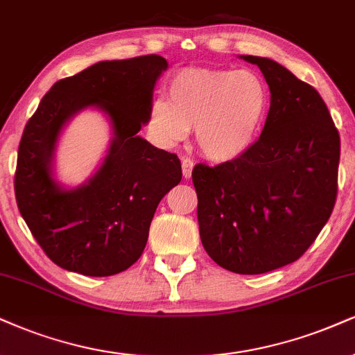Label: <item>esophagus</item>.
Masks as SVG:
<instances>
[{
    "label": "esophagus",
    "instance_id": "34e87169",
    "mask_svg": "<svg viewBox=\"0 0 355 355\" xmlns=\"http://www.w3.org/2000/svg\"><path fill=\"white\" fill-rule=\"evenodd\" d=\"M182 176H184V179H189L192 176V169H194V163H192L191 159H187V157H184L182 159Z\"/></svg>",
    "mask_w": 355,
    "mask_h": 355
}]
</instances>
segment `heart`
Returning a JSON list of instances; mask_svg holds the SVG:
<instances>
[{
	"label": "heart",
	"instance_id": "obj_1",
	"mask_svg": "<svg viewBox=\"0 0 355 355\" xmlns=\"http://www.w3.org/2000/svg\"><path fill=\"white\" fill-rule=\"evenodd\" d=\"M169 100L150 105L148 126L164 146H176L196 128L199 150L216 163L243 156L260 137L270 90L258 73L239 69L186 67L169 82Z\"/></svg>",
	"mask_w": 355,
	"mask_h": 355
}]
</instances>
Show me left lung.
<instances>
[{
    "instance_id": "left-lung-1",
    "label": "left lung",
    "mask_w": 355,
    "mask_h": 355,
    "mask_svg": "<svg viewBox=\"0 0 355 355\" xmlns=\"http://www.w3.org/2000/svg\"><path fill=\"white\" fill-rule=\"evenodd\" d=\"M240 57L268 84L263 131L239 159L196 166L192 182L209 257L234 273L260 275L298 260L329 220L340 138L316 89L268 57Z\"/></svg>"
}]
</instances>
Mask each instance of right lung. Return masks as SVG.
<instances>
[{
  "mask_svg": "<svg viewBox=\"0 0 355 355\" xmlns=\"http://www.w3.org/2000/svg\"><path fill=\"white\" fill-rule=\"evenodd\" d=\"M166 69L168 60L156 54L102 60L55 82L26 123L15 176L17 209L60 268L87 277L130 268L146 247L157 204L181 182L179 157L138 135ZM87 107L107 116L112 139L85 184L65 188L55 178L56 143Z\"/></svg>",
  "mask_w": 355,
  "mask_h": 355,
  "instance_id": "obj_1",
  "label": "right lung"
}]
</instances>
